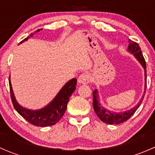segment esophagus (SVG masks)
Wrapping results in <instances>:
<instances>
[{"label":"esophagus","instance_id":"obj_1","mask_svg":"<svg viewBox=\"0 0 155 155\" xmlns=\"http://www.w3.org/2000/svg\"><path fill=\"white\" fill-rule=\"evenodd\" d=\"M78 82L80 84H83V85H86L90 82V76L86 73H82L80 76L78 78Z\"/></svg>","mask_w":155,"mask_h":155}]
</instances>
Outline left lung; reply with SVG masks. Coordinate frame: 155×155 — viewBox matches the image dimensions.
<instances>
[{
    "mask_svg": "<svg viewBox=\"0 0 155 155\" xmlns=\"http://www.w3.org/2000/svg\"><path fill=\"white\" fill-rule=\"evenodd\" d=\"M127 50L129 52L133 54L134 57L138 60V61L141 64L143 68L145 70V93L143 94V97L140 99V102L137 104L134 107L130 109V110L125 111V112H119V113H116V112H110V111L107 110V109L103 107L101 104L99 102V98H98V91L97 89H95L93 91V107L94 109L95 113L97 114L100 119L103 121V122L106 123L107 124H118L124 122V121H127L134 113L137 110L140 106L141 105L142 102L144 98L145 90H146V63L144 57L142 53L141 48L140 46L136 42L132 41V40H129V46H128Z\"/></svg>",
    "mask_w": 155,
    "mask_h": 155,
    "instance_id": "8db88e82",
    "label": "left lung"
}]
</instances>
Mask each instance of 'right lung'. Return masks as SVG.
<instances>
[{"mask_svg": "<svg viewBox=\"0 0 155 155\" xmlns=\"http://www.w3.org/2000/svg\"><path fill=\"white\" fill-rule=\"evenodd\" d=\"M40 31V29H38L35 31V33ZM35 33L34 34L32 33L30 34V36L20 42V43L28 40L29 38L33 37L34 34H35ZM76 83H77L76 79H70L64 85L60 91L56 95L55 97L47 106L40 109H37V110H31V109L22 107L18 104L15 96H14L13 91H12V85H11L10 76L9 77L11 99H12L14 108L18 112V113L21 115L26 121H28L33 125L37 127L52 126L55 124L58 121H59V120L63 117L64 114L66 111L70 96L76 89Z\"/></svg>", "mask_w": 155, "mask_h": 155, "instance_id": "obj_1", "label": "right lung"}]
</instances>
